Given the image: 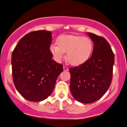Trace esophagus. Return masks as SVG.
Returning a JSON list of instances; mask_svg holds the SVG:
<instances>
[{
    "label": "esophagus",
    "mask_w": 127,
    "mask_h": 127,
    "mask_svg": "<svg viewBox=\"0 0 127 127\" xmlns=\"http://www.w3.org/2000/svg\"><path fill=\"white\" fill-rule=\"evenodd\" d=\"M63 70L65 71H67L69 70V68L67 67H66V66H63Z\"/></svg>",
    "instance_id": "1"
}]
</instances>
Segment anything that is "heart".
<instances>
[{
  "mask_svg": "<svg viewBox=\"0 0 127 127\" xmlns=\"http://www.w3.org/2000/svg\"><path fill=\"white\" fill-rule=\"evenodd\" d=\"M57 44L50 46V52L56 61H60L67 52L66 60L72 66H79L88 61L93 49L92 40L87 37L61 35Z\"/></svg>",
  "mask_w": 127,
  "mask_h": 127,
  "instance_id": "b5f03b06",
  "label": "heart"
}]
</instances>
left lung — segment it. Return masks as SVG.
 Here are the masks:
<instances>
[{"label": "left lung", "instance_id": "1", "mask_svg": "<svg viewBox=\"0 0 127 127\" xmlns=\"http://www.w3.org/2000/svg\"><path fill=\"white\" fill-rule=\"evenodd\" d=\"M86 34L94 44L93 53L84 64L69 68L70 90L74 99L88 104L100 99L109 88L114 55L104 38L93 33Z\"/></svg>", "mask_w": 127, "mask_h": 127}]
</instances>
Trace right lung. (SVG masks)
<instances>
[{"mask_svg": "<svg viewBox=\"0 0 127 127\" xmlns=\"http://www.w3.org/2000/svg\"><path fill=\"white\" fill-rule=\"evenodd\" d=\"M51 31L29 32L20 40L11 55L14 85L28 101L39 102L48 98L63 66L52 59L50 50Z\"/></svg>", "mask_w": 127, "mask_h": 127, "instance_id": "add662e5", "label": "right lung"}]
</instances>
